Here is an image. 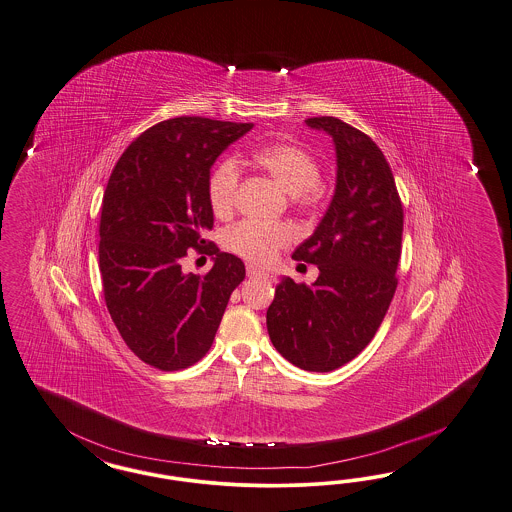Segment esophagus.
Masks as SVG:
<instances>
[{
	"label": "esophagus",
	"instance_id": "esophagus-1",
	"mask_svg": "<svg viewBox=\"0 0 512 512\" xmlns=\"http://www.w3.org/2000/svg\"><path fill=\"white\" fill-rule=\"evenodd\" d=\"M247 276L249 278H266L268 274H266L265 270L257 268V266L247 265Z\"/></svg>",
	"mask_w": 512,
	"mask_h": 512
}]
</instances>
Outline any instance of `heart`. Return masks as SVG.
Wrapping results in <instances>:
<instances>
[{"mask_svg":"<svg viewBox=\"0 0 512 512\" xmlns=\"http://www.w3.org/2000/svg\"><path fill=\"white\" fill-rule=\"evenodd\" d=\"M253 164L272 177L293 204L302 210H312L325 196V183L319 177V160L310 149L293 141H274L257 147L251 153ZM242 183V172L234 160H223L215 166L208 179V202L213 215L227 219L234 212L236 196ZM293 242V232L282 223L240 221L230 227L223 244L251 263H268L274 255Z\"/></svg>","mask_w":512,"mask_h":512,"instance_id":"heart-1","label":"heart"}]
</instances>
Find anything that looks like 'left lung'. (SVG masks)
I'll use <instances>...</instances> for the list:
<instances>
[{
  "instance_id": "8db88e82",
  "label": "left lung",
  "mask_w": 512,
  "mask_h": 512,
  "mask_svg": "<svg viewBox=\"0 0 512 512\" xmlns=\"http://www.w3.org/2000/svg\"><path fill=\"white\" fill-rule=\"evenodd\" d=\"M336 147L333 202L293 259L318 265L312 285L283 276L266 310L274 348L304 371L329 372L367 348L397 289L403 204L380 147L352 124L312 117Z\"/></svg>"
}]
</instances>
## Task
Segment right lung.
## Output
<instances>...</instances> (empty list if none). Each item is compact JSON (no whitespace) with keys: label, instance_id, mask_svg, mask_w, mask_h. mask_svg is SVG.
<instances>
[{"label":"right lung","instance_id":"add662e5","mask_svg":"<svg viewBox=\"0 0 512 512\" xmlns=\"http://www.w3.org/2000/svg\"><path fill=\"white\" fill-rule=\"evenodd\" d=\"M251 123L176 117L147 128L117 160L102 200L100 272L126 346L159 371H181L212 348L246 266L204 234L213 227L215 159ZM214 255L204 277L183 275L186 251Z\"/></svg>","mask_w":512,"mask_h":512}]
</instances>
